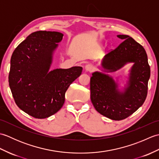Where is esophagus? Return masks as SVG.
Here are the masks:
<instances>
[{
    "instance_id": "1",
    "label": "esophagus",
    "mask_w": 159,
    "mask_h": 159,
    "mask_svg": "<svg viewBox=\"0 0 159 159\" xmlns=\"http://www.w3.org/2000/svg\"><path fill=\"white\" fill-rule=\"evenodd\" d=\"M85 70L86 72H93L94 70V67L91 64H87L85 66Z\"/></svg>"
}]
</instances>
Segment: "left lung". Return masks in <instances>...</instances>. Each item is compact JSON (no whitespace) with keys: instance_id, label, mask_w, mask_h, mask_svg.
I'll return each mask as SVG.
<instances>
[{"instance_id":"8db88e82","label":"left lung","mask_w":159,"mask_h":159,"mask_svg":"<svg viewBox=\"0 0 159 159\" xmlns=\"http://www.w3.org/2000/svg\"><path fill=\"white\" fill-rule=\"evenodd\" d=\"M123 39L118 47L104 57L99 68L90 79L91 100L95 109L113 120H121L130 116L142 106L148 93L150 67L143 47L131 37L118 35ZM134 65L123 89L107 73L120 69L128 63ZM118 79V78H117Z\"/></svg>"}]
</instances>
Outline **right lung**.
<instances>
[{
  "mask_svg": "<svg viewBox=\"0 0 159 159\" xmlns=\"http://www.w3.org/2000/svg\"><path fill=\"white\" fill-rule=\"evenodd\" d=\"M63 36L57 31L32 33L12 54L9 85L15 102L38 119L48 117L61 109L67 89L82 72L80 66L50 70Z\"/></svg>",
  "mask_w": 159,
  "mask_h": 159,
  "instance_id": "right-lung-1",
  "label": "right lung"
}]
</instances>
